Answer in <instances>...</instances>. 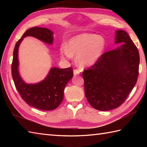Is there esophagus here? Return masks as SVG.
<instances>
[{
  "label": "esophagus",
  "instance_id": "1",
  "mask_svg": "<svg viewBox=\"0 0 147 147\" xmlns=\"http://www.w3.org/2000/svg\"><path fill=\"white\" fill-rule=\"evenodd\" d=\"M73 73L74 75H78V74H80V71L78 69H74Z\"/></svg>",
  "mask_w": 147,
  "mask_h": 147
}]
</instances>
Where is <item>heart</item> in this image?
<instances>
[{
    "instance_id": "heart-1",
    "label": "heart",
    "mask_w": 147,
    "mask_h": 147,
    "mask_svg": "<svg viewBox=\"0 0 147 147\" xmlns=\"http://www.w3.org/2000/svg\"><path fill=\"white\" fill-rule=\"evenodd\" d=\"M104 48L105 42L102 36L83 33L72 37L67 47L61 48L60 53L64 59H70L73 55H76L77 64L81 67H87L97 61Z\"/></svg>"
}]
</instances>
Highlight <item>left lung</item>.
<instances>
[{
    "mask_svg": "<svg viewBox=\"0 0 147 147\" xmlns=\"http://www.w3.org/2000/svg\"><path fill=\"white\" fill-rule=\"evenodd\" d=\"M119 47L105 52L82 73L87 100L96 110L119 107L136 85L139 74L140 55L128 33L115 32Z\"/></svg>",
    "mask_w": 147,
    "mask_h": 147,
    "instance_id": "8db88e82",
    "label": "left lung"
}]
</instances>
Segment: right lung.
I'll use <instances>...</instances> for the list:
<instances>
[{
	"label": "right lung",
	"mask_w": 147,
	"mask_h": 147,
	"mask_svg": "<svg viewBox=\"0 0 147 147\" xmlns=\"http://www.w3.org/2000/svg\"><path fill=\"white\" fill-rule=\"evenodd\" d=\"M52 35L51 30L45 28L33 27L27 30L16 43L11 65L12 79L21 98L27 104L43 111L54 110L61 104L64 98L65 86L73 76V69L52 67L42 82L33 85L27 84L19 74L18 49L22 40L27 36L35 37L46 43L52 44Z\"/></svg>",
	"instance_id": "obj_1"
}]
</instances>
